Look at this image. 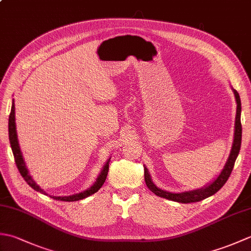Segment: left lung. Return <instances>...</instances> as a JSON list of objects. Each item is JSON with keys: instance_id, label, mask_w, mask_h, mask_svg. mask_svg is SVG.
<instances>
[{"instance_id": "left-lung-1", "label": "left lung", "mask_w": 251, "mask_h": 251, "mask_svg": "<svg viewBox=\"0 0 251 251\" xmlns=\"http://www.w3.org/2000/svg\"><path fill=\"white\" fill-rule=\"evenodd\" d=\"M232 90L235 96V101H236V116H235V126H234V139L232 143L231 152L230 155H228L226 162L223 166L220 174L217 176V177L211 181L210 183L207 185L202 186L201 189L192 190V191H184L181 192V193H173V192H168L157 188V186L154 184V182L151 179V175L149 173L148 168L145 166V180L146 184L149 189H150L154 194L163 197V199H166L169 201L182 202V204H188V202H196L207 199L211 195H214L219 191L225 183L227 181L228 177L232 173V169L234 166V163H235L236 158L238 156L239 150H241V143H242V124H241V113H242V103H241V98H239V95L235 89L232 87Z\"/></svg>"}]
</instances>
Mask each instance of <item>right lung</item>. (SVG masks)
<instances>
[{
	"label": "right lung",
	"mask_w": 251,
	"mask_h": 251,
	"mask_svg": "<svg viewBox=\"0 0 251 251\" xmlns=\"http://www.w3.org/2000/svg\"><path fill=\"white\" fill-rule=\"evenodd\" d=\"M16 119H15V103H14V99H13V103H12V110H10V114H9V120H8V137H9V143L10 147H12V151L15 157V162L16 165H17V168L19 170L20 175L23 176V178L25 180V182L28 183L32 189H34L35 191L40 192L42 194L49 195L46 192L41 188V186L37 184L35 181L32 178V176L29 174V170L25 166V162L23 156V152L20 150L19 147V142H18V136H17V130H16ZM111 157L108 158V161L104 164V166L101 170V173L99 174L98 178L96 179L95 183L88 188L87 190H85L83 192H79V193L73 194V195H69V196H54V195H50L51 199L57 200V201H79L83 199H86V197L93 195L96 192H98V190L102 186L104 183V181L106 179V175H108V170H109V163H110Z\"/></svg>",
	"instance_id": "1"
}]
</instances>
